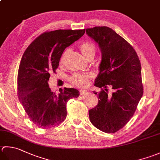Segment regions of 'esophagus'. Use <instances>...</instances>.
Wrapping results in <instances>:
<instances>
[{
	"label": "esophagus",
	"instance_id": "34e87169",
	"mask_svg": "<svg viewBox=\"0 0 160 160\" xmlns=\"http://www.w3.org/2000/svg\"><path fill=\"white\" fill-rule=\"evenodd\" d=\"M87 93V90H84V89L80 90V95H84V94H86Z\"/></svg>",
	"mask_w": 160,
	"mask_h": 160
}]
</instances>
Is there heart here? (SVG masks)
<instances>
[{"mask_svg": "<svg viewBox=\"0 0 160 160\" xmlns=\"http://www.w3.org/2000/svg\"><path fill=\"white\" fill-rule=\"evenodd\" d=\"M80 51L82 55L86 59L90 56H94L96 53V46L95 45L89 42H85L81 43L79 46ZM68 51H66L61 58V64L64 63V59L67 57ZM92 76V75L85 74H74L70 78V81L73 85L79 87H85L89 84V78Z\"/></svg>", "mask_w": 160, "mask_h": 160, "instance_id": "1", "label": "heart"}]
</instances>
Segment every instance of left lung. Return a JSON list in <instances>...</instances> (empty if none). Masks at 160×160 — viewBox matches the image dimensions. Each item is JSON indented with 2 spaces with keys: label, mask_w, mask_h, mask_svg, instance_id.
<instances>
[{
  "label": "left lung",
  "mask_w": 160,
  "mask_h": 160,
  "mask_svg": "<svg viewBox=\"0 0 160 160\" xmlns=\"http://www.w3.org/2000/svg\"><path fill=\"white\" fill-rule=\"evenodd\" d=\"M86 32L98 43L102 53L94 83L102 89L94 93L99 100L89 112L90 121L102 132L114 133L132 117L143 96L141 63L133 47L112 28L96 26L87 28Z\"/></svg>",
  "instance_id": "8db88e82"
}]
</instances>
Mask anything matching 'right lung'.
<instances>
[{
  "instance_id": "1",
  "label": "right lung",
  "mask_w": 160,
  "mask_h": 160,
  "mask_svg": "<svg viewBox=\"0 0 160 160\" xmlns=\"http://www.w3.org/2000/svg\"><path fill=\"white\" fill-rule=\"evenodd\" d=\"M84 32L85 29L45 32L30 43L22 56L18 71V96L30 121L39 128H49L63 122L68 101L80 95L78 90L66 87L55 94L48 82L50 73H55L65 48Z\"/></svg>"
}]
</instances>
